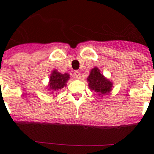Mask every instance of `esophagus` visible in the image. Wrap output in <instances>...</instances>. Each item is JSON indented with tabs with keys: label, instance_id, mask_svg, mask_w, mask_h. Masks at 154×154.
Returning a JSON list of instances; mask_svg holds the SVG:
<instances>
[{
	"label": "esophagus",
	"instance_id": "1",
	"mask_svg": "<svg viewBox=\"0 0 154 154\" xmlns=\"http://www.w3.org/2000/svg\"><path fill=\"white\" fill-rule=\"evenodd\" d=\"M74 76H75V78L79 79L81 78V74H80V72H79V71H75Z\"/></svg>",
	"mask_w": 154,
	"mask_h": 154
}]
</instances>
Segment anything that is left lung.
<instances>
[{"instance_id":"obj_1","label":"left lung","mask_w":154,"mask_h":154,"mask_svg":"<svg viewBox=\"0 0 154 154\" xmlns=\"http://www.w3.org/2000/svg\"><path fill=\"white\" fill-rule=\"evenodd\" d=\"M87 81L89 82V89L97 92L99 96L107 95L112 90V82L104 77V75L100 73V70L96 67L90 71Z\"/></svg>"}]
</instances>
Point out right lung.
I'll list each match as a JSON object with an SVG mask.
<instances>
[{
    "label": "right lung",
    "instance_id": "right-lung-1",
    "mask_svg": "<svg viewBox=\"0 0 154 154\" xmlns=\"http://www.w3.org/2000/svg\"><path fill=\"white\" fill-rule=\"evenodd\" d=\"M69 79V75L68 73L62 74L57 72V70H54L50 75L49 83H48V90L51 91L52 93L54 91H58L66 86L67 82Z\"/></svg>",
    "mask_w": 154,
    "mask_h": 154
}]
</instances>
